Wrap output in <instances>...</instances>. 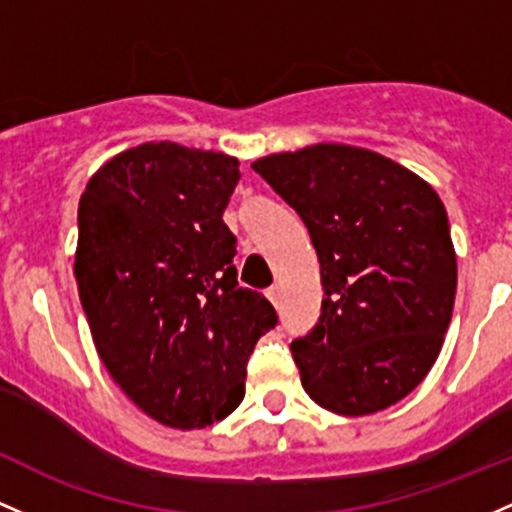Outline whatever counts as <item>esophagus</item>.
<instances>
[{
	"mask_svg": "<svg viewBox=\"0 0 512 512\" xmlns=\"http://www.w3.org/2000/svg\"><path fill=\"white\" fill-rule=\"evenodd\" d=\"M267 299L274 303V306H279V286H269L267 289Z\"/></svg>",
	"mask_w": 512,
	"mask_h": 512,
	"instance_id": "esophagus-1",
	"label": "esophagus"
}]
</instances>
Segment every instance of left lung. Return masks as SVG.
<instances>
[{"label": "left lung", "mask_w": 512, "mask_h": 512, "mask_svg": "<svg viewBox=\"0 0 512 512\" xmlns=\"http://www.w3.org/2000/svg\"><path fill=\"white\" fill-rule=\"evenodd\" d=\"M252 170L306 223L325 299L291 342L318 406L369 415L408 396L440 355L457 257L447 211L428 182L352 145H311Z\"/></svg>", "instance_id": "8db88e82"}]
</instances>
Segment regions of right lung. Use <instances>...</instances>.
<instances>
[{"mask_svg":"<svg viewBox=\"0 0 512 512\" xmlns=\"http://www.w3.org/2000/svg\"><path fill=\"white\" fill-rule=\"evenodd\" d=\"M238 167L223 153L143 143L106 162L80 199L75 277L94 345L121 391L167 428L233 413L255 342L277 325L233 265L223 211Z\"/></svg>","mask_w":512,"mask_h":512,"instance_id":"1","label":"right lung"}]
</instances>
